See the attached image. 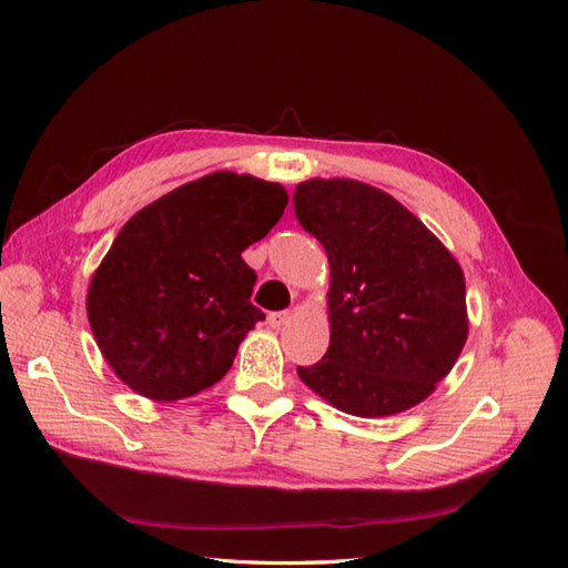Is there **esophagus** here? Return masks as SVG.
I'll use <instances>...</instances> for the list:
<instances>
[{
	"label": "esophagus",
	"mask_w": 568,
	"mask_h": 568,
	"mask_svg": "<svg viewBox=\"0 0 568 568\" xmlns=\"http://www.w3.org/2000/svg\"><path fill=\"white\" fill-rule=\"evenodd\" d=\"M267 322L272 329H282V326H286L291 322V313L288 311H280V313H270L267 315Z\"/></svg>",
	"instance_id": "34e87169"
}]
</instances>
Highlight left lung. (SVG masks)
I'll list each match as a JSON object with an SVG mask.
<instances>
[{
    "mask_svg": "<svg viewBox=\"0 0 568 568\" xmlns=\"http://www.w3.org/2000/svg\"><path fill=\"white\" fill-rule=\"evenodd\" d=\"M294 211L329 257L332 338L301 382L355 417L415 407L467 341V291L450 251L382 189L307 180Z\"/></svg>",
    "mask_w": 568,
    "mask_h": 568,
    "instance_id": "8db88e82",
    "label": "left lung"
}]
</instances>
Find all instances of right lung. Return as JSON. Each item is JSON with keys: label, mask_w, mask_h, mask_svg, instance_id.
Wrapping results in <instances>:
<instances>
[{"label": "right lung", "mask_w": 568, "mask_h": 568, "mask_svg": "<svg viewBox=\"0 0 568 568\" xmlns=\"http://www.w3.org/2000/svg\"><path fill=\"white\" fill-rule=\"evenodd\" d=\"M286 203L277 182L213 173L125 222L88 291L92 334L120 382L168 403L230 372L239 343L265 320L242 253Z\"/></svg>", "instance_id": "add662e5"}]
</instances>
